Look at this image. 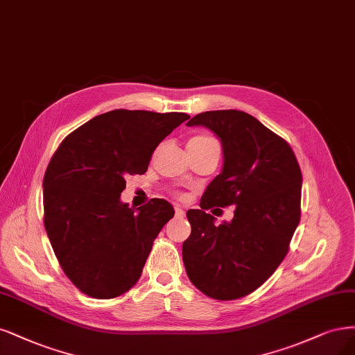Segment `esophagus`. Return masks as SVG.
Wrapping results in <instances>:
<instances>
[{
  "mask_svg": "<svg viewBox=\"0 0 355 355\" xmlns=\"http://www.w3.org/2000/svg\"><path fill=\"white\" fill-rule=\"evenodd\" d=\"M175 211H176V216H178V217H183V216H185V210H183L182 205H179V204L175 205Z\"/></svg>",
  "mask_w": 355,
  "mask_h": 355,
  "instance_id": "obj_1",
  "label": "esophagus"
}]
</instances>
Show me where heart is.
Returning a JSON list of instances; mask_svg holds the SVG:
<instances>
[{
	"label": "heart",
	"mask_w": 355,
	"mask_h": 355,
	"mask_svg": "<svg viewBox=\"0 0 355 355\" xmlns=\"http://www.w3.org/2000/svg\"><path fill=\"white\" fill-rule=\"evenodd\" d=\"M191 144H217L213 138L210 137H205V135H198V137H193L189 139Z\"/></svg>",
	"instance_id": "b5f03b06"
}]
</instances>
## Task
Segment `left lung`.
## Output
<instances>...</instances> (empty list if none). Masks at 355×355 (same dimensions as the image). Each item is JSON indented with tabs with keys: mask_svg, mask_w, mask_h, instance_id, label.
I'll return each instance as SVG.
<instances>
[{
	"mask_svg": "<svg viewBox=\"0 0 355 355\" xmlns=\"http://www.w3.org/2000/svg\"><path fill=\"white\" fill-rule=\"evenodd\" d=\"M187 126L210 129L222 142L223 167L200 210H188L191 235L182 259L191 282L227 301L251 294L273 275L300 223L302 175L289 144L239 110H216ZM235 205L234 218L215 226L205 209Z\"/></svg>",
	"mask_w": 355,
	"mask_h": 355,
	"instance_id": "left-lung-1",
	"label": "left lung"
}]
</instances>
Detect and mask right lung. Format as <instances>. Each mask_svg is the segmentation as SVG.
<instances>
[{"mask_svg":"<svg viewBox=\"0 0 355 355\" xmlns=\"http://www.w3.org/2000/svg\"><path fill=\"white\" fill-rule=\"evenodd\" d=\"M185 113L113 110L60 144L44 176V225L66 276L83 294L108 300L141 277L153 242L175 216L166 200L138 210L121 202L126 176L144 175L157 145Z\"/></svg>","mask_w":355,"mask_h":355,"instance_id":"add662e5","label":"right lung"}]
</instances>
